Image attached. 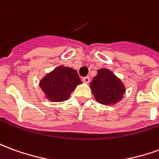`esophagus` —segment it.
I'll list each match as a JSON object with an SVG mask.
<instances>
[{"mask_svg": "<svg viewBox=\"0 0 159 159\" xmlns=\"http://www.w3.org/2000/svg\"><path fill=\"white\" fill-rule=\"evenodd\" d=\"M83 82L85 83H89L90 82V77L89 76H85V77H83Z\"/></svg>", "mask_w": 159, "mask_h": 159, "instance_id": "34e87169", "label": "esophagus"}]
</instances>
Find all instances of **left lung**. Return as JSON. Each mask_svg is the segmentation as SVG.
<instances>
[{
	"label": "left lung",
	"mask_w": 159,
	"mask_h": 159,
	"mask_svg": "<svg viewBox=\"0 0 159 159\" xmlns=\"http://www.w3.org/2000/svg\"><path fill=\"white\" fill-rule=\"evenodd\" d=\"M95 100L103 105H112L120 102L126 92L120 78L107 69H101L90 83Z\"/></svg>",
	"instance_id": "1"
}]
</instances>
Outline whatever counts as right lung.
Returning a JSON list of instances; mask_svg holds the SVG:
<instances>
[{
  "label": "right lung",
  "instance_id": "right-lung-1",
  "mask_svg": "<svg viewBox=\"0 0 159 159\" xmlns=\"http://www.w3.org/2000/svg\"><path fill=\"white\" fill-rule=\"evenodd\" d=\"M82 83L76 70L58 66L39 82L45 97L52 102H64L77 85Z\"/></svg>",
  "mask_w": 159,
  "mask_h": 159
}]
</instances>
